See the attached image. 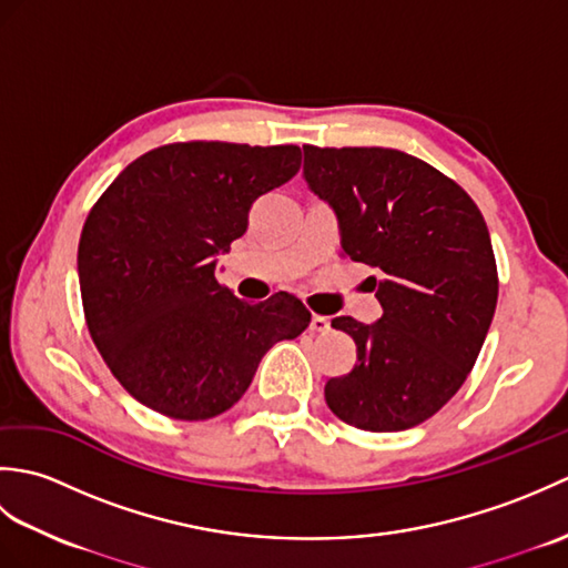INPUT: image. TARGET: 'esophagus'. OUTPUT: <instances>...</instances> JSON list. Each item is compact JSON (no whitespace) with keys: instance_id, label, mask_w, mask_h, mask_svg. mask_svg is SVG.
<instances>
[{"instance_id":"obj_1","label":"esophagus","mask_w":568,"mask_h":568,"mask_svg":"<svg viewBox=\"0 0 568 568\" xmlns=\"http://www.w3.org/2000/svg\"><path fill=\"white\" fill-rule=\"evenodd\" d=\"M310 329L315 332V334H327L332 329V320L329 317H322V315H312Z\"/></svg>"}]
</instances>
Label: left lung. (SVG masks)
<instances>
[{
  "label": "left lung",
  "mask_w": 568,
  "mask_h": 568,
  "mask_svg": "<svg viewBox=\"0 0 568 568\" xmlns=\"http://www.w3.org/2000/svg\"><path fill=\"white\" fill-rule=\"evenodd\" d=\"M307 187L334 210L342 248L376 268L381 320H332L356 342V364L324 400L366 432L417 427L474 368L498 303L484 214L454 180L381 146H303Z\"/></svg>",
  "instance_id": "1"
}]
</instances>
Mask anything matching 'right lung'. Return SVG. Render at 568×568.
<instances>
[{"instance_id": "obj_1", "label": "right lung", "mask_w": 568, "mask_h": 568, "mask_svg": "<svg viewBox=\"0 0 568 568\" xmlns=\"http://www.w3.org/2000/svg\"><path fill=\"white\" fill-rule=\"evenodd\" d=\"M300 159L297 146L171 143L126 165L92 207L78 248L84 317L141 405L187 422L222 415L265 352L305 332L297 297L248 305L214 275L251 204L287 183Z\"/></svg>"}]
</instances>
